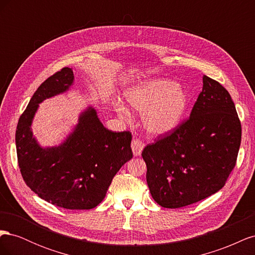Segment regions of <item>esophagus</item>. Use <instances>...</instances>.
<instances>
[{"mask_svg":"<svg viewBox=\"0 0 255 255\" xmlns=\"http://www.w3.org/2000/svg\"><path fill=\"white\" fill-rule=\"evenodd\" d=\"M130 146H132V151H133V154L135 156H139L142 150H143V142L138 139V138H134V139L132 140V143H130Z\"/></svg>","mask_w":255,"mask_h":255,"instance_id":"34e87169","label":"esophagus"}]
</instances>
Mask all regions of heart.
I'll use <instances>...</instances> for the list:
<instances>
[{"instance_id": "heart-1", "label": "heart", "mask_w": 255, "mask_h": 255, "mask_svg": "<svg viewBox=\"0 0 255 255\" xmlns=\"http://www.w3.org/2000/svg\"><path fill=\"white\" fill-rule=\"evenodd\" d=\"M127 102L135 111L144 113L143 125L153 134L174 129L182 121L188 103L183 89L167 81L144 83L128 92ZM118 113L123 119H128V113L123 106H118Z\"/></svg>"}]
</instances>
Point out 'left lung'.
Returning <instances> with one entry per match:
<instances>
[{"label":"left lung","mask_w":255,"mask_h":255,"mask_svg":"<svg viewBox=\"0 0 255 255\" xmlns=\"http://www.w3.org/2000/svg\"><path fill=\"white\" fill-rule=\"evenodd\" d=\"M241 140V120L229 91L204 75L189 118L141 153L154 201L177 208L220 190L236 165Z\"/></svg>","instance_id":"1"}]
</instances>
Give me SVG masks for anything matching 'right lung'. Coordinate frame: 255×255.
Returning a JSON list of instances; mask_svg holds the SVG:
<instances>
[{
    "instance_id": "add662e5",
    "label": "right lung",
    "mask_w": 255,
    "mask_h": 255,
    "mask_svg": "<svg viewBox=\"0 0 255 255\" xmlns=\"http://www.w3.org/2000/svg\"><path fill=\"white\" fill-rule=\"evenodd\" d=\"M73 79L65 67L38 87L19 118L17 157L23 180L38 197L67 210H90L102 202L113 177L133 157L132 134L107 129L89 109L64 144L40 148L30 130L38 104L66 91Z\"/></svg>"
}]
</instances>
